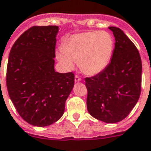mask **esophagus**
<instances>
[{"instance_id": "34e87169", "label": "esophagus", "mask_w": 151, "mask_h": 151, "mask_svg": "<svg viewBox=\"0 0 151 151\" xmlns=\"http://www.w3.org/2000/svg\"><path fill=\"white\" fill-rule=\"evenodd\" d=\"M74 81H75V82H78V81H81V78L79 77V76L76 75L75 77H74Z\"/></svg>"}]
</instances>
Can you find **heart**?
Segmentation results:
<instances>
[{"instance_id":"b5f03b06","label":"heart","mask_w":151,"mask_h":151,"mask_svg":"<svg viewBox=\"0 0 151 151\" xmlns=\"http://www.w3.org/2000/svg\"><path fill=\"white\" fill-rule=\"evenodd\" d=\"M114 49V40L110 33L93 31L70 37L57 57L67 70L73 68V61L78 62L85 74L93 76L110 64Z\"/></svg>"}]
</instances>
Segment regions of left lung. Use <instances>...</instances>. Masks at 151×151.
Wrapping results in <instances>:
<instances>
[{
	"mask_svg": "<svg viewBox=\"0 0 151 151\" xmlns=\"http://www.w3.org/2000/svg\"><path fill=\"white\" fill-rule=\"evenodd\" d=\"M109 29L115 37L111 61L102 72L85 81L90 115L115 123L127 118L140 97L142 61L138 49L122 30Z\"/></svg>",
	"mask_w": 151,
	"mask_h": 151,
	"instance_id": "obj_1",
	"label": "left lung"
}]
</instances>
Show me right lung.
Masks as SVG:
<instances>
[{"label": "right lung", "instance_id": "obj_1", "mask_svg": "<svg viewBox=\"0 0 151 151\" xmlns=\"http://www.w3.org/2000/svg\"><path fill=\"white\" fill-rule=\"evenodd\" d=\"M58 26H33L10 50L6 73L9 95L20 116L36 127L54 123L63 115L74 85L73 73L54 70Z\"/></svg>", "mask_w": 151, "mask_h": 151}]
</instances>
